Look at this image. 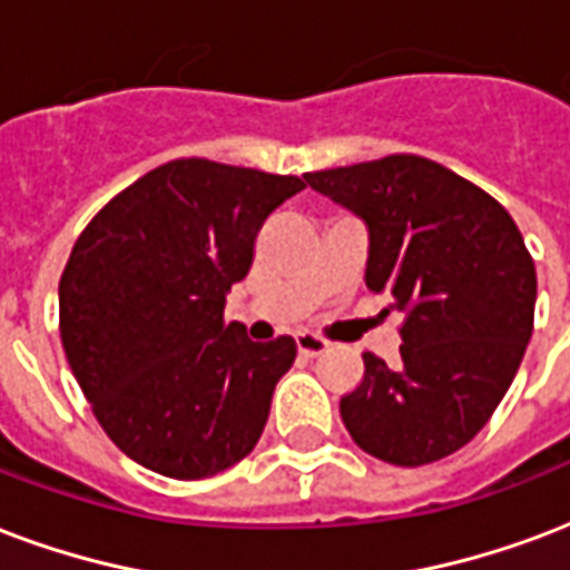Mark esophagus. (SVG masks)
I'll list each match as a JSON object with an SVG mask.
<instances>
[{
  "label": "esophagus",
  "mask_w": 570,
  "mask_h": 570,
  "mask_svg": "<svg viewBox=\"0 0 570 570\" xmlns=\"http://www.w3.org/2000/svg\"><path fill=\"white\" fill-rule=\"evenodd\" d=\"M295 346H298V353L302 355H311V358H314V355H320L328 350V341L314 332H298L295 334Z\"/></svg>",
  "instance_id": "1"
}]
</instances>
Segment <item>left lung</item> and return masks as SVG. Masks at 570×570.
Masks as SVG:
<instances>
[{"label": "left lung", "instance_id": "left-lung-1", "mask_svg": "<svg viewBox=\"0 0 570 570\" xmlns=\"http://www.w3.org/2000/svg\"><path fill=\"white\" fill-rule=\"evenodd\" d=\"M304 179L367 224L364 281L403 314L401 364L364 353L362 382L341 397L343 424L394 466L449 458L488 424L532 337L535 263L514 217L419 155Z\"/></svg>", "mask_w": 570, "mask_h": 570}]
</instances>
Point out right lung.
I'll return each mask as SVG.
<instances>
[{
    "label": "right lung",
    "mask_w": 570,
    "mask_h": 570,
    "mask_svg": "<svg viewBox=\"0 0 570 570\" xmlns=\"http://www.w3.org/2000/svg\"><path fill=\"white\" fill-rule=\"evenodd\" d=\"M302 188L298 176L169 160L73 242L59 281L65 355L104 433L140 466L197 481L263 436L295 341L254 343L224 304L266 217Z\"/></svg>",
    "instance_id": "add662e5"
}]
</instances>
